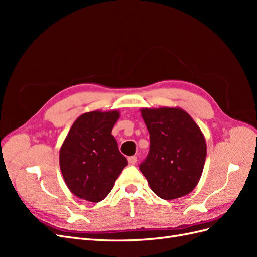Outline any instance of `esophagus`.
<instances>
[{
  "label": "esophagus",
  "mask_w": 257,
  "mask_h": 257,
  "mask_svg": "<svg viewBox=\"0 0 257 257\" xmlns=\"http://www.w3.org/2000/svg\"><path fill=\"white\" fill-rule=\"evenodd\" d=\"M127 161H128V163L131 165H134V164H136V162H137V158L135 157V155H133V157H130L128 159H127Z\"/></svg>",
  "instance_id": "34e87169"
}]
</instances>
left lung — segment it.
I'll return each mask as SVG.
<instances>
[{"mask_svg":"<svg viewBox=\"0 0 257 257\" xmlns=\"http://www.w3.org/2000/svg\"><path fill=\"white\" fill-rule=\"evenodd\" d=\"M150 150L139 169L151 190L165 200L190 194L203 174L207 145L192 116L179 107L142 108Z\"/></svg>","mask_w":257,"mask_h":257,"instance_id":"8db88e82","label":"left lung"}]
</instances>
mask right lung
I'll list each match as a JSON object with an SVG mask.
<instances>
[{"label":"right lung","instance_id":"obj_1","mask_svg":"<svg viewBox=\"0 0 257 257\" xmlns=\"http://www.w3.org/2000/svg\"><path fill=\"white\" fill-rule=\"evenodd\" d=\"M119 110L85 112L76 119L60 148V168L75 196L99 203L112 190L126 158L111 135Z\"/></svg>","mask_w":257,"mask_h":257}]
</instances>
